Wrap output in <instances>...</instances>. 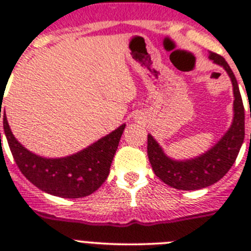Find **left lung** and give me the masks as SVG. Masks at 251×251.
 I'll list each match as a JSON object with an SVG mask.
<instances>
[{"mask_svg": "<svg viewBox=\"0 0 251 251\" xmlns=\"http://www.w3.org/2000/svg\"><path fill=\"white\" fill-rule=\"evenodd\" d=\"M208 59L225 69L231 79L234 92V118L220 141L200 156L190 159H174L168 157L158 142L148 134L147 153L154 174L166 185L177 190H200L223 178L234 165L245 137V112L236 77L223 56L210 52Z\"/></svg>", "mask_w": 251, "mask_h": 251, "instance_id": "left-lung-1", "label": "left lung"}]
</instances>
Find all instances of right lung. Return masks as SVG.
<instances>
[{
  "instance_id": "right-lung-1",
  "label": "right lung",
  "mask_w": 251,
  "mask_h": 251,
  "mask_svg": "<svg viewBox=\"0 0 251 251\" xmlns=\"http://www.w3.org/2000/svg\"><path fill=\"white\" fill-rule=\"evenodd\" d=\"M124 128L126 124H122L80 152L60 158H46L28 151L15 138L3 112L4 136L22 175L44 192L64 199L89 196L103 185Z\"/></svg>"
}]
</instances>
